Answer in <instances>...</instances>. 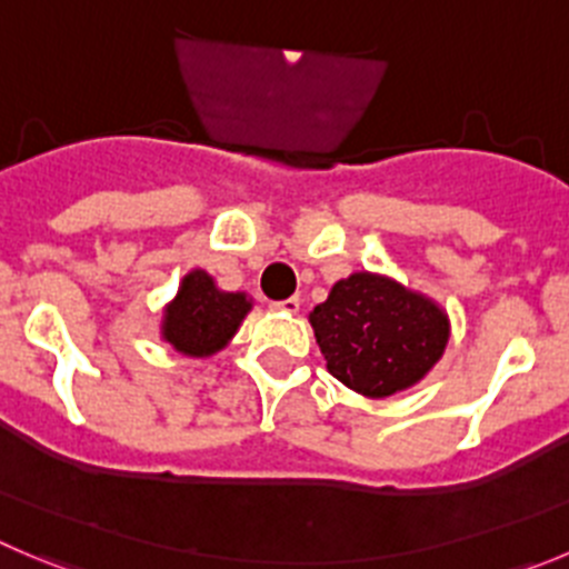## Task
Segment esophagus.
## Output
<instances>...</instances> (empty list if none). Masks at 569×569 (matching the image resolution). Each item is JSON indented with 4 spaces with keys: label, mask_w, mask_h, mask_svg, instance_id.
Masks as SVG:
<instances>
[{
    "label": "esophagus",
    "mask_w": 569,
    "mask_h": 569,
    "mask_svg": "<svg viewBox=\"0 0 569 569\" xmlns=\"http://www.w3.org/2000/svg\"><path fill=\"white\" fill-rule=\"evenodd\" d=\"M270 307H273L276 312H299L301 299H299V296H290V299H284V301H273Z\"/></svg>",
    "instance_id": "1"
}]
</instances>
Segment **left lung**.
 Listing matches in <instances>:
<instances>
[{
    "instance_id": "obj_1",
    "label": "left lung",
    "mask_w": 569,
    "mask_h": 569,
    "mask_svg": "<svg viewBox=\"0 0 569 569\" xmlns=\"http://www.w3.org/2000/svg\"><path fill=\"white\" fill-rule=\"evenodd\" d=\"M310 323L329 375L371 399L416 386L450 340V318L436 301L369 270L335 281Z\"/></svg>"
}]
</instances>
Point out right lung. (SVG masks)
Returning <instances> with one entry per match:
<instances>
[{"instance_id": "right-lung-1", "label": "right lung", "mask_w": 569, "mask_h": 569, "mask_svg": "<svg viewBox=\"0 0 569 569\" xmlns=\"http://www.w3.org/2000/svg\"><path fill=\"white\" fill-rule=\"evenodd\" d=\"M251 307L246 293L220 290L207 270H189L164 307L161 338L181 355L209 357L234 338Z\"/></svg>"}]
</instances>
